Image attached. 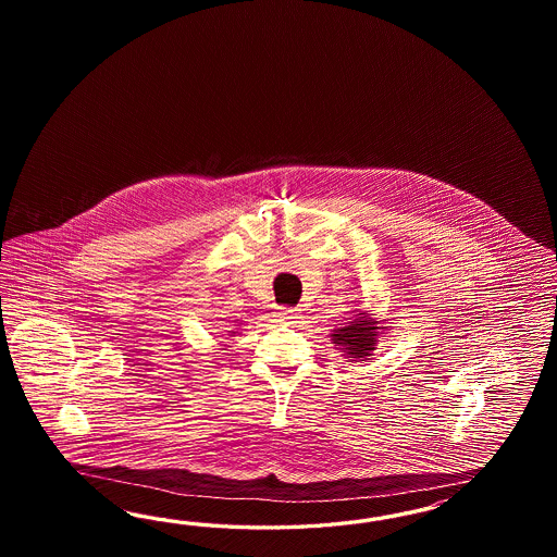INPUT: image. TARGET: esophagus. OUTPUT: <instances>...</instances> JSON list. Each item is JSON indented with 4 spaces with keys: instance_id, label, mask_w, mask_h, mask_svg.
<instances>
[{
    "instance_id": "1",
    "label": "esophagus",
    "mask_w": 557,
    "mask_h": 557,
    "mask_svg": "<svg viewBox=\"0 0 557 557\" xmlns=\"http://www.w3.org/2000/svg\"><path fill=\"white\" fill-rule=\"evenodd\" d=\"M277 317H280L282 321L298 319V317H300V308H280V310H277Z\"/></svg>"
}]
</instances>
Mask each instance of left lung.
<instances>
[{
	"mask_svg": "<svg viewBox=\"0 0 557 557\" xmlns=\"http://www.w3.org/2000/svg\"><path fill=\"white\" fill-rule=\"evenodd\" d=\"M380 324L382 322L375 321L366 310H359L351 321L331 333V341L343 349V354L351 357V361H366L375 351L380 331L386 329Z\"/></svg>",
	"mask_w": 557,
	"mask_h": 557,
	"instance_id": "obj_1",
	"label": "left lung"
}]
</instances>
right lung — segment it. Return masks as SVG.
Returning <instances> with one entry per match:
<instances>
[{"label": "right lung", "instance_id": "right-lung-1", "mask_svg": "<svg viewBox=\"0 0 557 557\" xmlns=\"http://www.w3.org/2000/svg\"><path fill=\"white\" fill-rule=\"evenodd\" d=\"M233 333H235V331H233Z\"/></svg>", "mask_w": 557, "mask_h": 557}]
</instances>
